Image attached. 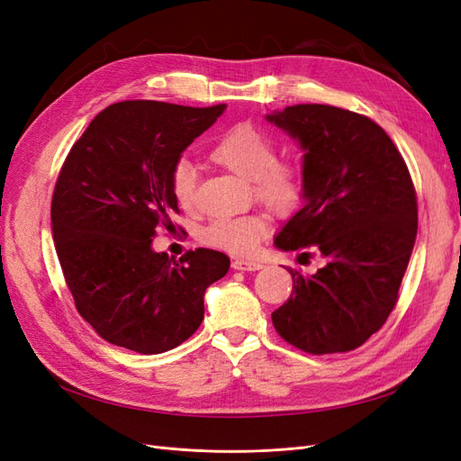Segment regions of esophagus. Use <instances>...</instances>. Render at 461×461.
Returning a JSON list of instances; mask_svg holds the SVG:
<instances>
[{
    "mask_svg": "<svg viewBox=\"0 0 461 461\" xmlns=\"http://www.w3.org/2000/svg\"><path fill=\"white\" fill-rule=\"evenodd\" d=\"M263 265L254 259H234L232 261V269L236 271H259Z\"/></svg>",
    "mask_w": 461,
    "mask_h": 461,
    "instance_id": "1",
    "label": "esophagus"
}]
</instances>
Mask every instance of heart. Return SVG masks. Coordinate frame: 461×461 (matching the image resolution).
Instances as JSON below:
<instances>
[{"instance_id": "obj_1", "label": "heart", "mask_w": 461, "mask_h": 461, "mask_svg": "<svg viewBox=\"0 0 461 461\" xmlns=\"http://www.w3.org/2000/svg\"><path fill=\"white\" fill-rule=\"evenodd\" d=\"M278 149L269 134L248 122L234 124L209 148V159L222 169L252 180L254 196L275 213H290L300 205L305 192L302 167L288 159H276ZM169 188L178 207L196 209L198 178L188 161H178L169 175ZM269 230L261 213L215 217L202 230V242L236 256L256 252L259 240Z\"/></svg>"}]
</instances>
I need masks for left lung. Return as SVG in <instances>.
Here are the masks:
<instances>
[{
  "label": "left lung",
  "instance_id": "8db88e82",
  "mask_svg": "<svg viewBox=\"0 0 461 461\" xmlns=\"http://www.w3.org/2000/svg\"><path fill=\"white\" fill-rule=\"evenodd\" d=\"M303 148L305 205L276 234L285 252L319 256L313 275L290 269L292 294L271 313L302 352H350L398 302L417 234V196L390 136L366 115L300 104L267 115Z\"/></svg>",
  "mask_w": 461,
  "mask_h": 461
}]
</instances>
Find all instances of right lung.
<instances>
[{
	"mask_svg": "<svg viewBox=\"0 0 461 461\" xmlns=\"http://www.w3.org/2000/svg\"><path fill=\"white\" fill-rule=\"evenodd\" d=\"M225 107L119 102L68 151L51 198L55 252L78 313L104 340L161 354L202 325L205 288L230 259L198 248L175 261L151 239L180 213L169 188L180 153Z\"/></svg>",
	"mask_w": 461,
	"mask_h": 461,
	"instance_id": "add662e5",
	"label": "right lung"
}]
</instances>
